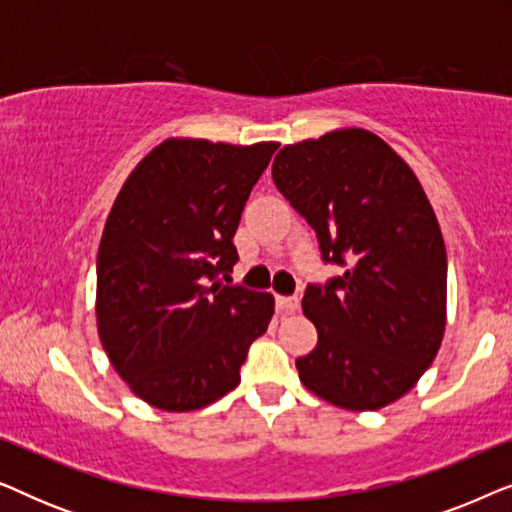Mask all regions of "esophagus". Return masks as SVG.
<instances>
[{
    "instance_id": "obj_1",
    "label": "esophagus",
    "mask_w": 512,
    "mask_h": 512,
    "mask_svg": "<svg viewBox=\"0 0 512 512\" xmlns=\"http://www.w3.org/2000/svg\"><path fill=\"white\" fill-rule=\"evenodd\" d=\"M300 300L296 296H277V310L279 312H296Z\"/></svg>"
}]
</instances>
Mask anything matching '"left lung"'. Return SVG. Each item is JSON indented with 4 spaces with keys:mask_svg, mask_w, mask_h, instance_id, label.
<instances>
[{
    "mask_svg": "<svg viewBox=\"0 0 512 512\" xmlns=\"http://www.w3.org/2000/svg\"><path fill=\"white\" fill-rule=\"evenodd\" d=\"M272 179L345 272L307 284L317 347L300 382L345 410H380L415 387L445 333L447 254L422 184L373 132L345 128L289 144Z\"/></svg>",
    "mask_w": 512,
    "mask_h": 512,
    "instance_id": "left-lung-1",
    "label": "left lung"
}]
</instances>
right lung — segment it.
<instances>
[{"label": "right lung", "mask_w": 512, "mask_h": 512, "mask_svg": "<svg viewBox=\"0 0 512 512\" xmlns=\"http://www.w3.org/2000/svg\"><path fill=\"white\" fill-rule=\"evenodd\" d=\"M275 142L167 139L111 207L97 251V333L111 366L153 408L191 412L240 384L275 298L221 284L235 230Z\"/></svg>", "instance_id": "obj_1"}]
</instances>
